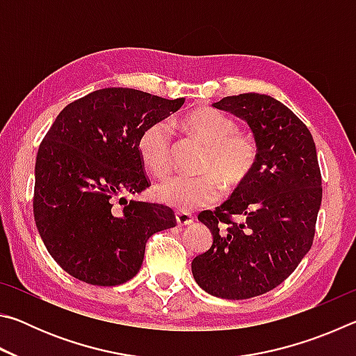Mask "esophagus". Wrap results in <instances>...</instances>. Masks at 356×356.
<instances>
[{
    "label": "esophagus",
    "mask_w": 356,
    "mask_h": 356,
    "mask_svg": "<svg viewBox=\"0 0 356 356\" xmlns=\"http://www.w3.org/2000/svg\"><path fill=\"white\" fill-rule=\"evenodd\" d=\"M176 221L179 226H188L193 222V216L186 212H177L176 213Z\"/></svg>",
    "instance_id": "34e87169"
}]
</instances>
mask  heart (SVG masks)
Returning <instances> with one entry per match:
<instances>
[{"mask_svg":"<svg viewBox=\"0 0 356 356\" xmlns=\"http://www.w3.org/2000/svg\"><path fill=\"white\" fill-rule=\"evenodd\" d=\"M185 129L209 146L201 170L204 176H172L155 185L154 195L172 209L188 212L206 207L220 195V180L227 188L245 182L257 160L254 136L237 131L236 120L212 108H200L184 119ZM172 129L168 120L147 125L138 138V152L144 166L156 177L171 170Z\"/></svg>","mask_w":356,"mask_h":356,"instance_id":"1","label":"heart"}]
</instances>
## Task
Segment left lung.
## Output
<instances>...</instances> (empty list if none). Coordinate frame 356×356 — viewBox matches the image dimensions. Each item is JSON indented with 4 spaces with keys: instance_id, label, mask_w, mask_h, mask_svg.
I'll list each match as a JSON object with an SVG mask.
<instances>
[{
    "instance_id": "1",
    "label": "left lung",
    "mask_w": 356,
    "mask_h": 356,
    "mask_svg": "<svg viewBox=\"0 0 356 356\" xmlns=\"http://www.w3.org/2000/svg\"><path fill=\"white\" fill-rule=\"evenodd\" d=\"M212 106L248 124L257 160L226 202L197 216L213 242L191 272L210 295L251 298L280 286L311 250L322 204L317 150L308 127L270 95H232Z\"/></svg>"
}]
</instances>
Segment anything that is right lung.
Segmentation results:
<instances>
[{
  "label": "right lung",
  "mask_w": 356,
  "mask_h": 356,
  "mask_svg": "<svg viewBox=\"0 0 356 356\" xmlns=\"http://www.w3.org/2000/svg\"><path fill=\"white\" fill-rule=\"evenodd\" d=\"M185 99L105 88L72 102L42 141L34 168V220L64 272L119 286L140 272L150 236L176 226L163 204L125 200L149 186L138 152L147 125Z\"/></svg>",
  "instance_id": "right-lung-1"
}]
</instances>
